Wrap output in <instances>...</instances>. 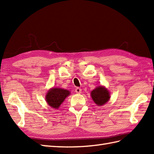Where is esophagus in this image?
<instances>
[{"label":"esophagus","instance_id":"1","mask_svg":"<svg viewBox=\"0 0 154 154\" xmlns=\"http://www.w3.org/2000/svg\"><path fill=\"white\" fill-rule=\"evenodd\" d=\"M75 92L77 94H80L81 93V89L79 87H77L76 89H75Z\"/></svg>","mask_w":154,"mask_h":154}]
</instances>
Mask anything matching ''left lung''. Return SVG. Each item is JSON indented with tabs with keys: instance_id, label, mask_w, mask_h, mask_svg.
<instances>
[{
	"instance_id": "left-lung-1",
	"label": "left lung",
	"mask_w": 154,
	"mask_h": 154,
	"mask_svg": "<svg viewBox=\"0 0 154 154\" xmlns=\"http://www.w3.org/2000/svg\"><path fill=\"white\" fill-rule=\"evenodd\" d=\"M91 96L98 106H102L109 100L110 93L105 87L99 86L91 91Z\"/></svg>"
}]
</instances>
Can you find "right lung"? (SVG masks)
<instances>
[{"label":"right lung","mask_w":154,"mask_h":154,"mask_svg":"<svg viewBox=\"0 0 154 154\" xmlns=\"http://www.w3.org/2000/svg\"><path fill=\"white\" fill-rule=\"evenodd\" d=\"M70 94V91L61 88H51L45 95L47 103L53 109H57L66 97Z\"/></svg>","instance_id":"1"}]
</instances>
